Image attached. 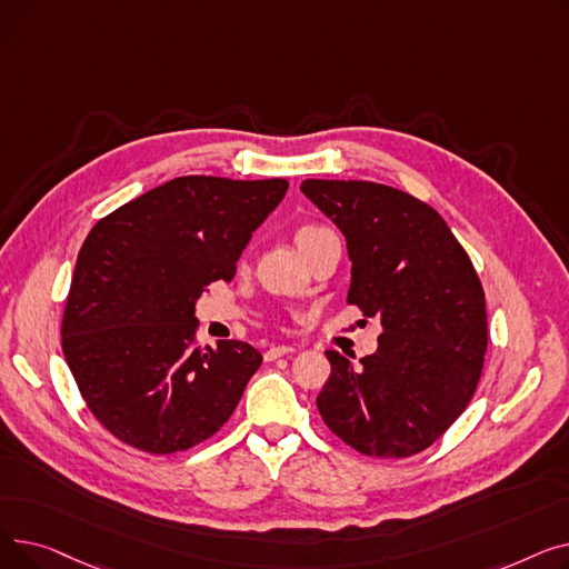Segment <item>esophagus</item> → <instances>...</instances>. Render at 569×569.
<instances>
[{
    "mask_svg": "<svg viewBox=\"0 0 569 569\" xmlns=\"http://www.w3.org/2000/svg\"><path fill=\"white\" fill-rule=\"evenodd\" d=\"M290 352H295L292 346H272V348L264 350V360H267V362H274V360H279V357L290 355Z\"/></svg>",
    "mask_w": 569,
    "mask_h": 569,
    "instance_id": "1",
    "label": "esophagus"
}]
</instances>
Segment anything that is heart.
Masks as SVG:
<instances>
[{
	"label": "heart",
	"mask_w": 569,
	"mask_h": 569,
	"mask_svg": "<svg viewBox=\"0 0 569 569\" xmlns=\"http://www.w3.org/2000/svg\"><path fill=\"white\" fill-rule=\"evenodd\" d=\"M322 230H327V228H322V226H302L300 230H297V234H295V242L300 244V242H305L307 237H313V234H318Z\"/></svg>",
	"instance_id": "heart-1"
}]
</instances>
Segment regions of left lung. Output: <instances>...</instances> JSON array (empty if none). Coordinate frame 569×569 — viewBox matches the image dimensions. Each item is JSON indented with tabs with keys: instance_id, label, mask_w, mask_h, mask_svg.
<instances>
[{
	"instance_id": "left-lung-1",
	"label": "left lung",
	"mask_w": 569,
	"mask_h": 569,
	"mask_svg": "<svg viewBox=\"0 0 569 569\" xmlns=\"http://www.w3.org/2000/svg\"><path fill=\"white\" fill-rule=\"evenodd\" d=\"M302 193L343 232L348 305L378 316V350L332 373L316 403L357 452L382 459L427 450L466 410L487 352V305L475 267L427 202L376 182L305 179Z\"/></svg>"
}]
</instances>
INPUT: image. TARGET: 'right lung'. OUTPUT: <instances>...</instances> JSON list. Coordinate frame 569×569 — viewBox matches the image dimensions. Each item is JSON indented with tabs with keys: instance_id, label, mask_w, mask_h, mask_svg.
I'll return each mask as SVG.
<instances>
[{
	"instance_id": "obj_1",
	"label": "right lung",
	"mask_w": 569,
	"mask_h": 569,
	"mask_svg": "<svg viewBox=\"0 0 569 569\" xmlns=\"http://www.w3.org/2000/svg\"><path fill=\"white\" fill-rule=\"evenodd\" d=\"M286 191V179L174 177L89 230L62 350L87 408L114 438L172 455L228 422L262 355L244 341L196 346V300L234 277Z\"/></svg>"
}]
</instances>
